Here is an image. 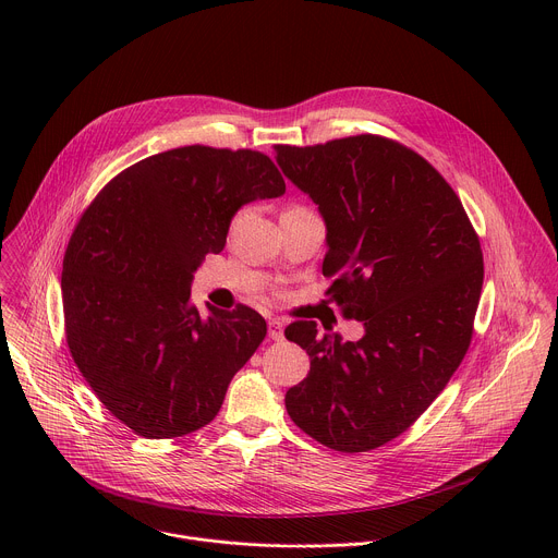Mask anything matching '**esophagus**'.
<instances>
[{"label":"esophagus","instance_id":"esophagus-1","mask_svg":"<svg viewBox=\"0 0 558 558\" xmlns=\"http://www.w3.org/2000/svg\"><path fill=\"white\" fill-rule=\"evenodd\" d=\"M267 327H269V338L271 340H282L284 338V320H280V317H271Z\"/></svg>","mask_w":558,"mask_h":558}]
</instances>
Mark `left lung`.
Segmentation results:
<instances>
[{
  "instance_id": "8db88e82",
  "label": "left lung",
  "mask_w": 558,
  "mask_h": 558,
  "mask_svg": "<svg viewBox=\"0 0 558 558\" xmlns=\"http://www.w3.org/2000/svg\"><path fill=\"white\" fill-rule=\"evenodd\" d=\"M274 149L325 218L327 293L364 325L357 342L287 327L311 357L287 413L327 448L366 452L411 428L461 364L484 284L480 235L446 179L402 143L357 134Z\"/></svg>"
}]
</instances>
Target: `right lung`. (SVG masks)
Segmentation results:
<instances>
[{"mask_svg": "<svg viewBox=\"0 0 558 558\" xmlns=\"http://www.w3.org/2000/svg\"><path fill=\"white\" fill-rule=\"evenodd\" d=\"M284 194L256 149L185 145L117 174L78 218L63 256L65 342L101 404L136 435L207 426L231 377L267 336L254 308L190 300L194 271L225 247L233 214Z\"/></svg>", "mask_w": 558, "mask_h": 558, "instance_id": "add662e5", "label": "right lung"}]
</instances>
